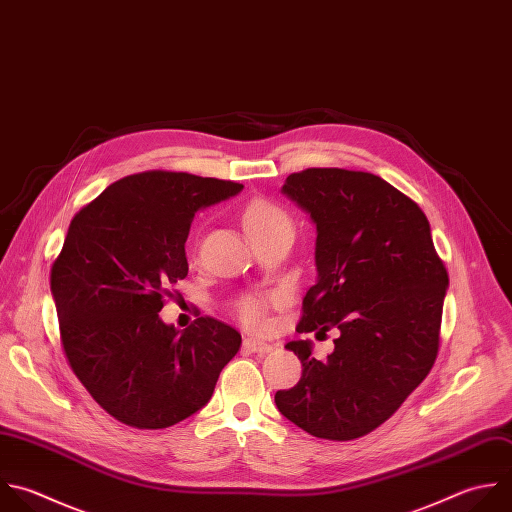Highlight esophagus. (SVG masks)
<instances>
[{
	"label": "esophagus",
	"mask_w": 512,
	"mask_h": 512,
	"mask_svg": "<svg viewBox=\"0 0 512 512\" xmlns=\"http://www.w3.org/2000/svg\"><path fill=\"white\" fill-rule=\"evenodd\" d=\"M244 350H246V352H252V354H268V352L274 350V346L268 344V342L254 340V338H246V340H244Z\"/></svg>",
	"instance_id": "obj_1"
}]
</instances>
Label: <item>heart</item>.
I'll return each instance as SVG.
<instances>
[{
  "instance_id": "obj_1",
  "label": "heart",
  "mask_w": 512,
  "mask_h": 512,
  "mask_svg": "<svg viewBox=\"0 0 512 512\" xmlns=\"http://www.w3.org/2000/svg\"><path fill=\"white\" fill-rule=\"evenodd\" d=\"M282 224H290L286 212L268 200H252L242 210V228L250 240ZM236 310L242 322L250 328H262L266 324V302L262 298L244 296L238 300Z\"/></svg>"
}]
</instances>
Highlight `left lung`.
<instances>
[{"label": "left lung", "instance_id": "8db88e82", "mask_svg": "<svg viewBox=\"0 0 512 512\" xmlns=\"http://www.w3.org/2000/svg\"><path fill=\"white\" fill-rule=\"evenodd\" d=\"M282 194L316 226L318 276L296 332L336 326L340 336L324 362L310 340L288 342L302 376L274 402L312 436L352 440L388 420L430 372L448 274L424 212L374 174L308 168Z\"/></svg>", "mask_w": 512, "mask_h": 512}]
</instances>
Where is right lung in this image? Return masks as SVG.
I'll list each match as a JSON object with an SVG mask.
<instances>
[{
  "mask_svg": "<svg viewBox=\"0 0 512 512\" xmlns=\"http://www.w3.org/2000/svg\"><path fill=\"white\" fill-rule=\"evenodd\" d=\"M242 184L186 172H144L82 208L52 266L64 352L92 398L134 428H168L212 398L242 336L210 316L166 324L164 294L188 276L194 214Z\"/></svg>",
  "mask_w": 512,
  "mask_h": 512,
  "instance_id": "right-lung-1",
  "label": "right lung"
}]
</instances>
